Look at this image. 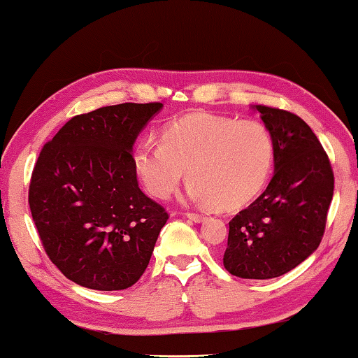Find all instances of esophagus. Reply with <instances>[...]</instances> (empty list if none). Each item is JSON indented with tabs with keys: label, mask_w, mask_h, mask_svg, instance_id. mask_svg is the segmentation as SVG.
I'll return each instance as SVG.
<instances>
[{
	"label": "esophagus",
	"mask_w": 358,
	"mask_h": 358,
	"mask_svg": "<svg viewBox=\"0 0 358 358\" xmlns=\"http://www.w3.org/2000/svg\"><path fill=\"white\" fill-rule=\"evenodd\" d=\"M187 218H190V220H193V222H201V220H204L206 218V215L204 214H198V212H187Z\"/></svg>",
	"instance_id": "obj_1"
}]
</instances>
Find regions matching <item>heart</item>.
Returning a JSON list of instances; mask_svg holds the SVG:
<instances>
[{"instance_id":"heart-1","label":"heart","mask_w":358,"mask_h":358,"mask_svg":"<svg viewBox=\"0 0 358 358\" xmlns=\"http://www.w3.org/2000/svg\"><path fill=\"white\" fill-rule=\"evenodd\" d=\"M273 154L272 134L259 121L236 122L223 116L189 115L165 125L163 141H140L134 165L155 198L171 195L187 169L192 199L234 209L264 187Z\"/></svg>"}]
</instances>
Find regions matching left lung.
<instances>
[{
  "instance_id": "8db88e82",
  "label": "left lung",
  "mask_w": 358,
  "mask_h": 358,
  "mask_svg": "<svg viewBox=\"0 0 358 358\" xmlns=\"http://www.w3.org/2000/svg\"><path fill=\"white\" fill-rule=\"evenodd\" d=\"M273 138V178L264 193L229 222L223 266L231 275L268 280L285 275L322 241L334 198L327 154L303 119L255 105Z\"/></svg>"
}]
</instances>
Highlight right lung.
I'll return each mask as SVG.
<instances>
[{"label":"right lung","instance_id":"right-lung-1","mask_svg":"<svg viewBox=\"0 0 358 358\" xmlns=\"http://www.w3.org/2000/svg\"><path fill=\"white\" fill-rule=\"evenodd\" d=\"M162 103H119L73 116L42 148L29 209L48 258L96 291L140 280L168 214L138 187L134 144Z\"/></svg>","mask_w":358,"mask_h":358}]
</instances>
